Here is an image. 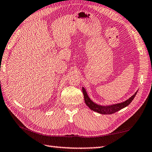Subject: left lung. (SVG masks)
<instances>
[{
    "mask_svg": "<svg viewBox=\"0 0 152 152\" xmlns=\"http://www.w3.org/2000/svg\"><path fill=\"white\" fill-rule=\"evenodd\" d=\"M83 93L84 95V98H85V103L91 110L96 111V112H97V113H100V114H113L114 113L117 112V111L121 110L124 107H127L128 104H129L131 103V102L133 100L134 97H135L137 92H135V94H134L133 96H131L129 99L126 100V102L121 103H118V104H113V105L106 106V107L98 105V104H97L96 103H94V102H92L88 97V96L86 90H85L84 88H83Z\"/></svg>",
    "mask_w": 152,
    "mask_h": 152,
    "instance_id": "obj_1",
    "label": "left lung"
}]
</instances>
